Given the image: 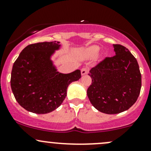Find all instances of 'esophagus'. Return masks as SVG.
I'll use <instances>...</instances> for the list:
<instances>
[{"label": "esophagus", "mask_w": 151, "mask_h": 151, "mask_svg": "<svg viewBox=\"0 0 151 151\" xmlns=\"http://www.w3.org/2000/svg\"><path fill=\"white\" fill-rule=\"evenodd\" d=\"M89 71V68H87V67H84L81 69V74L82 75H85V74H87Z\"/></svg>", "instance_id": "1"}]
</instances>
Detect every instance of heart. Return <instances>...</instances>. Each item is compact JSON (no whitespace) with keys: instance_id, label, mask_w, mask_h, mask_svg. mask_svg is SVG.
<instances>
[{"instance_id":"obj_1","label":"heart","mask_w":151,"mask_h":151,"mask_svg":"<svg viewBox=\"0 0 151 151\" xmlns=\"http://www.w3.org/2000/svg\"><path fill=\"white\" fill-rule=\"evenodd\" d=\"M98 50L99 48L97 47H92L91 48H89V50H88V53L91 56L95 55L97 53V52H98Z\"/></svg>"}]
</instances>
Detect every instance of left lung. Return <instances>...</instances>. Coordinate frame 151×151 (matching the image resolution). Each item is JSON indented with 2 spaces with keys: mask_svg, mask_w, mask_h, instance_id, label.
Returning <instances> with one entry per match:
<instances>
[{
  "mask_svg": "<svg viewBox=\"0 0 151 151\" xmlns=\"http://www.w3.org/2000/svg\"><path fill=\"white\" fill-rule=\"evenodd\" d=\"M115 55L106 57L90 71L87 94L93 106L106 114L129 109L137 100L142 77L137 60L126 47L113 45Z\"/></svg>",
  "mask_w": 151,
  "mask_h": 151,
  "instance_id": "1",
  "label": "left lung"
}]
</instances>
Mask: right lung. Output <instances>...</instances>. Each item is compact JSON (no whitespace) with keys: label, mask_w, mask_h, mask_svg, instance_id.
I'll use <instances>...</instances> for the list:
<instances>
[{"label":"right lung","mask_w":151,"mask_h":151,"mask_svg":"<svg viewBox=\"0 0 151 151\" xmlns=\"http://www.w3.org/2000/svg\"><path fill=\"white\" fill-rule=\"evenodd\" d=\"M59 42H38L22 50L14 63L11 88L19 104L29 112L46 114L57 109L66 96L71 83L81 77L80 70L57 71L50 60Z\"/></svg>","instance_id":"1"}]
</instances>
